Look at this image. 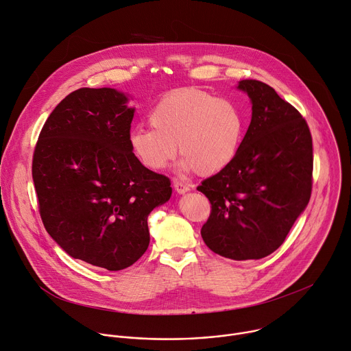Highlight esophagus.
<instances>
[{
	"mask_svg": "<svg viewBox=\"0 0 351 351\" xmlns=\"http://www.w3.org/2000/svg\"><path fill=\"white\" fill-rule=\"evenodd\" d=\"M173 187H175V190H176L179 194H183V193H186V191L190 190V186H189V184H186V183H183V182H180V180H178V179L173 180Z\"/></svg>",
	"mask_w": 351,
	"mask_h": 351,
	"instance_id": "obj_1",
	"label": "esophagus"
}]
</instances>
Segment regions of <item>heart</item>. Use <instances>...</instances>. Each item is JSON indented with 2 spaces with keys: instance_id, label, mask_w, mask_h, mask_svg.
I'll list each match as a JSON object with an SVG mask.
<instances>
[{
  "instance_id": "obj_1",
  "label": "heart",
  "mask_w": 351,
  "mask_h": 351,
  "mask_svg": "<svg viewBox=\"0 0 351 351\" xmlns=\"http://www.w3.org/2000/svg\"><path fill=\"white\" fill-rule=\"evenodd\" d=\"M148 123L152 129H134L129 134L134 158L149 171H161L179 149L182 169L199 175H214L230 164L244 129L234 103L198 88L162 97L149 112Z\"/></svg>"
}]
</instances>
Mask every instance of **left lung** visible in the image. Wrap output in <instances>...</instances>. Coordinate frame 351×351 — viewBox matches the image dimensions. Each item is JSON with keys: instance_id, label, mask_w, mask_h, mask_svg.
Returning <instances> with one entry per match:
<instances>
[{"instance_id": "8db88e82", "label": "left lung", "mask_w": 351, "mask_h": 351, "mask_svg": "<svg viewBox=\"0 0 351 351\" xmlns=\"http://www.w3.org/2000/svg\"><path fill=\"white\" fill-rule=\"evenodd\" d=\"M252 122L228 167L197 187L211 203L202 228L214 253L260 260L285 241L313 189V137L306 119L268 84L245 79Z\"/></svg>"}]
</instances>
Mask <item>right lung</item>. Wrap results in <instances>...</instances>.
I'll return each mask as SVG.
<instances>
[{
  "mask_svg": "<svg viewBox=\"0 0 351 351\" xmlns=\"http://www.w3.org/2000/svg\"><path fill=\"white\" fill-rule=\"evenodd\" d=\"M126 103L115 88L75 90L45 121L32 165L48 234L71 257L108 271L145 253L147 218L172 194L169 178L132 154Z\"/></svg>",
  "mask_w": 351,
  "mask_h": 351,
  "instance_id": "add662e5",
  "label": "right lung"
}]
</instances>
